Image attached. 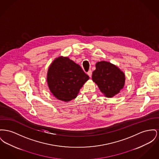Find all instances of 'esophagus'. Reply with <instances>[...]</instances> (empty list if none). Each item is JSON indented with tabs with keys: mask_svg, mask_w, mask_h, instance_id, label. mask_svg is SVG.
<instances>
[{
	"mask_svg": "<svg viewBox=\"0 0 159 159\" xmlns=\"http://www.w3.org/2000/svg\"><path fill=\"white\" fill-rule=\"evenodd\" d=\"M87 74L90 77H91V76H92V71L91 70H89V71L87 73Z\"/></svg>",
	"mask_w": 159,
	"mask_h": 159,
	"instance_id": "obj_1",
	"label": "esophagus"
}]
</instances>
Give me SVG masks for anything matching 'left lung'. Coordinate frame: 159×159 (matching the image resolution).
Masks as SVG:
<instances>
[{
  "label": "left lung",
  "mask_w": 159,
  "mask_h": 159,
  "mask_svg": "<svg viewBox=\"0 0 159 159\" xmlns=\"http://www.w3.org/2000/svg\"><path fill=\"white\" fill-rule=\"evenodd\" d=\"M95 66L92 79L101 92L107 97L119 93L125 83L124 74L116 66L108 62H98Z\"/></svg>",
  "instance_id": "1"
}]
</instances>
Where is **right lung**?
Segmentation results:
<instances>
[{
	"instance_id": "1",
	"label": "right lung",
	"mask_w": 159,
	"mask_h": 159,
	"mask_svg": "<svg viewBox=\"0 0 159 159\" xmlns=\"http://www.w3.org/2000/svg\"><path fill=\"white\" fill-rule=\"evenodd\" d=\"M89 79L80 66L68 57H59L50 66L47 83L51 93L59 100L69 102L75 98Z\"/></svg>"
}]
</instances>
